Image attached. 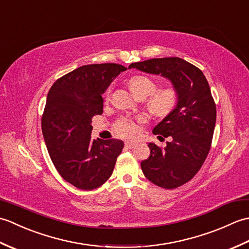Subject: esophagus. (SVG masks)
<instances>
[{
    "instance_id": "esophagus-1",
    "label": "esophagus",
    "mask_w": 249,
    "mask_h": 249,
    "mask_svg": "<svg viewBox=\"0 0 249 249\" xmlns=\"http://www.w3.org/2000/svg\"><path fill=\"white\" fill-rule=\"evenodd\" d=\"M125 145L127 146V147H130V149H131V147H135L137 145V143H136V142H129V141H127V142H125Z\"/></svg>"
}]
</instances>
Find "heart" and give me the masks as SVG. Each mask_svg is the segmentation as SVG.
Instances as JSON below:
<instances>
[{"mask_svg":"<svg viewBox=\"0 0 249 249\" xmlns=\"http://www.w3.org/2000/svg\"><path fill=\"white\" fill-rule=\"evenodd\" d=\"M129 87L137 97L145 98L149 96L146 100V107L153 115L165 118L177 108L178 102L177 89L168 88L156 91L155 82L150 78L140 75L133 76L129 79ZM115 129L121 136L126 138H133L138 134V127L130 119H121L116 122Z\"/></svg>","mask_w":249,"mask_h":249,"instance_id":"b5f03b06","label":"heart"}]
</instances>
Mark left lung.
<instances>
[{"label": "left lung", "instance_id": "left-lung-1", "mask_svg": "<svg viewBox=\"0 0 249 249\" xmlns=\"http://www.w3.org/2000/svg\"><path fill=\"white\" fill-rule=\"evenodd\" d=\"M128 68L160 75L177 89V108L153 129L154 135L170 140L163 149L149 143L151 154L141 161V169L157 186H182L200 170L212 144L216 105L209 82L198 67L177 56L131 63Z\"/></svg>", "mask_w": 249, "mask_h": 249}]
</instances>
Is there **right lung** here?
I'll list each match as a JSON object with an SVG mask.
<instances>
[{
	"mask_svg": "<svg viewBox=\"0 0 249 249\" xmlns=\"http://www.w3.org/2000/svg\"><path fill=\"white\" fill-rule=\"evenodd\" d=\"M127 68L114 63L83 65L49 89L41 129L52 162L66 182L92 190L107 181L124 147L119 139L92 140V118L102 114V94Z\"/></svg>",
	"mask_w": 249,
	"mask_h": 249,
	"instance_id": "obj_1",
	"label": "right lung"
}]
</instances>
